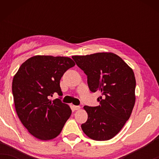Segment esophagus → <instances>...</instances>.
<instances>
[{"instance_id": "obj_1", "label": "esophagus", "mask_w": 159, "mask_h": 159, "mask_svg": "<svg viewBox=\"0 0 159 159\" xmlns=\"http://www.w3.org/2000/svg\"><path fill=\"white\" fill-rule=\"evenodd\" d=\"M73 108H74V110H80V106H73Z\"/></svg>"}]
</instances>
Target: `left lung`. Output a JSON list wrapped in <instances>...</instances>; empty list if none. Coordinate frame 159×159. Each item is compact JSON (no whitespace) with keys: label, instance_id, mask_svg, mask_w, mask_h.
<instances>
[{"label":"left lung","instance_id":"8db88e82","mask_svg":"<svg viewBox=\"0 0 159 159\" xmlns=\"http://www.w3.org/2000/svg\"><path fill=\"white\" fill-rule=\"evenodd\" d=\"M76 64L88 76L91 92L103 96L95 107L84 106L88 118L82 131L94 140H108L120 132L129 119L135 103L136 80L133 70L113 53L74 56Z\"/></svg>","mask_w":159,"mask_h":159}]
</instances>
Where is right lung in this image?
I'll return each instance as SVG.
<instances>
[{"label": "right lung", "mask_w": 159, "mask_h": 159, "mask_svg": "<svg viewBox=\"0 0 159 159\" xmlns=\"http://www.w3.org/2000/svg\"><path fill=\"white\" fill-rule=\"evenodd\" d=\"M71 58L64 56H34L19 67L12 82L16 114L28 132L38 139L49 140L61 133L70 117L69 106L56 98L62 95L60 80L65 71L73 67Z\"/></svg>", "instance_id": "add662e5"}]
</instances>
